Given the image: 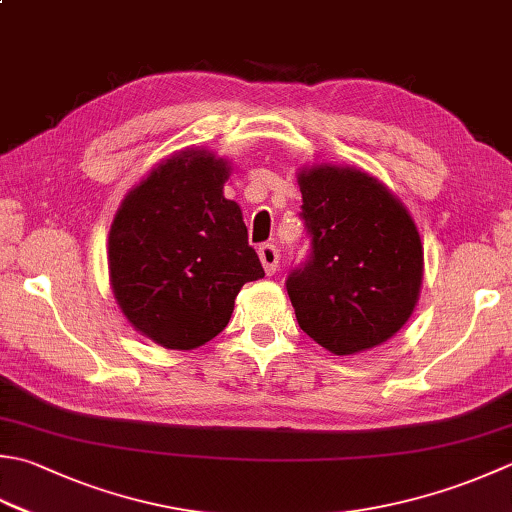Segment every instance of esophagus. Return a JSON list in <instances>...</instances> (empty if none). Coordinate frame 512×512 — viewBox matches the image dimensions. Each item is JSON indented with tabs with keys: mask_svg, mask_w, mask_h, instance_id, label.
Returning <instances> with one entry per match:
<instances>
[{
	"mask_svg": "<svg viewBox=\"0 0 512 512\" xmlns=\"http://www.w3.org/2000/svg\"><path fill=\"white\" fill-rule=\"evenodd\" d=\"M259 259H262V266L266 270V275H275V270L279 266V250L275 244H262L259 246Z\"/></svg>",
	"mask_w": 512,
	"mask_h": 512,
	"instance_id": "obj_1",
	"label": "esophagus"
}]
</instances>
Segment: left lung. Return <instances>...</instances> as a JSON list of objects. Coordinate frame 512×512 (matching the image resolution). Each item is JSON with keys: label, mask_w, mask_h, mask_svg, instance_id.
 <instances>
[{"label": "left lung", "mask_w": 512, "mask_h": 512, "mask_svg": "<svg viewBox=\"0 0 512 512\" xmlns=\"http://www.w3.org/2000/svg\"><path fill=\"white\" fill-rule=\"evenodd\" d=\"M308 257L286 290L297 324L335 355L384 344L413 315L424 250L408 210L362 170L299 173Z\"/></svg>", "instance_id": "left-lung-1"}]
</instances>
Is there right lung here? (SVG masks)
Here are the masks:
<instances>
[{
	"instance_id": "add662e5",
	"label": "right lung",
	"mask_w": 512,
	"mask_h": 512,
	"mask_svg": "<svg viewBox=\"0 0 512 512\" xmlns=\"http://www.w3.org/2000/svg\"><path fill=\"white\" fill-rule=\"evenodd\" d=\"M228 166L206 150L166 159L119 206L108 235L122 313L159 346L193 350L226 328L246 282L264 277Z\"/></svg>"
}]
</instances>
